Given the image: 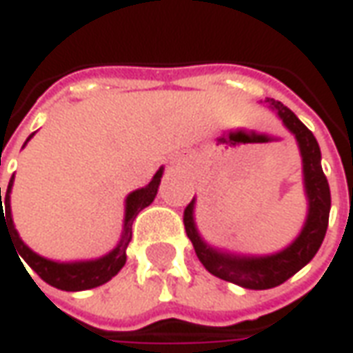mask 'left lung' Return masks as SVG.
Returning a JSON list of instances; mask_svg holds the SVG:
<instances>
[{
    "mask_svg": "<svg viewBox=\"0 0 353 353\" xmlns=\"http://www.w3.org/2000/svg\"><path fill=\"white\" fill-rule=\"evenodd\" d=\"M265 103L278 115L281 124L295 136L299 153L303 159V183L304 194L308 200V212L299 236L288 248L270 255H238V253L217 250L200 236L194 221L196 199L191 200V204L185 208L183 214L187 236L192 242L196 257L204 268L217 278L245 289L276 288L299 272L303 266L308 265L325 238L329 212H331V191L325 174L321 170V151L314 134L281 101L266 98Z\"/></svg>",
    "mask_w": 353,
    "mask_h": 353,
    "instance_id": "obj_1",
    "label": "left lung"
}]
</instances>
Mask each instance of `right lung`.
<instances>
[{
    "mask_svg": "<svg viewBox=\"0 0 353 353\" xmlns=\"http://www.w3.org/2000/svg\"><path fill=\"white\" fill-rule=\"evenodd\" d=\"M34 138V134L30 136ZM26 139V143L30 141ZM24 143V145H26ZM164 168L157 170V174L153 179L141 187L132 191L126 200H124V225H123V234L119 244L105 255H101L98 259L90 261H72V263H60V261L47 259L41 257L39 253H35L34 250H30L22 238L19 236V230L14 229V223H12L11 215V191H12V181H14V174H12L7 192H5V214H3V204H1V187H0V234L1 230H5L9 236L12 238V244L17 248V252L22 259L26 261L28 265L32 266L34 270L43 281H47L49 285L62 291H85V289L98 288L103 285L105 281H109L113 276L119 274V270L123 268L126 263V248L130 244L132 240V223L136 219V215L147 208L157 196L159 191V185H161V177ZM20 261V259H19ZM26 268V266H24Z\"/></svg>",
    "mask_w": 353,
    "mask_h": 353,
    "instance_id": "1",
    "label": "right lung"
}]
</instances>
